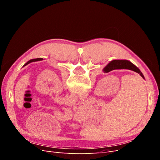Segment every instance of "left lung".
<instances>
[{"mask_svg":"<svg viewBox=\"0 0 160 160\" xmlns=\"http://www.w3.org/2000/svg\"><path fill=\"white\" fill-rule=\"evenodd\" d=\"M42 59H41V58H38V59H31V60H30V61H28L27 62V63H25V65H23V67H25V66H26L27 65L31 63V62H35V61H42Z\"/></svg>","mask_w":160,"mask_h":160,"instance_id":"obj_1","label":"left lung"}]
</instances>
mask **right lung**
Returning <instances> with one entry per match:
<instances>
[{"instance_id": "add662e5", "label": "right lung", "mask_w": 160, "mask_h": 160, "mask_svg": "<svg viewBox=\"0 0 160 160\" xmlns=\"http://www.w3.org/2000/svg\"><path fill=\"white\" fill-rule=\"evenodd\" d=\"M114 69H129L138 72L144 79L142 72L130 61L127 60H113L103 69L105 72H109Z\"/></svg>"}]
</instances>
